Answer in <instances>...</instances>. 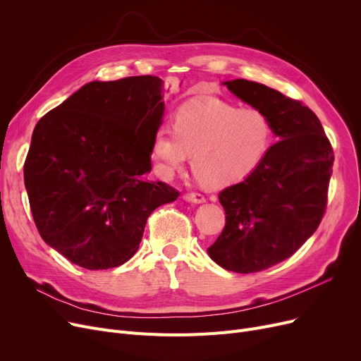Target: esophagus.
I'll list each match as a JSON object with an SVG mask.
<instances>
[{
    "mask_svg": "<svg viewBox=\"0 0 361 361\" xmlns=\"http://www.w3.org/2000/svg\"><path fill=\"white\" fill-rule=\"evenodd\" d=\"M184 199L188 200V202H192V203H203V202H206V197L202 193H197V192L187 193L184 196Z\"/></svg>",
    "mask_w": 361,
    "mask_h": 361,
    "instance_id": "esophagus-1",
    "label": "esophagus"
}]
</instances>
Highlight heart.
<instances>
[{"mask_svg": "<svg viewBox=\"0 0 361 361\" xmlns=\"http://www.w3.org/2000/svg\"><path fill=\"white\" fill-rule=\"evenodd\" d=\"M274 124L260 109H241L222 101L181 105L171 126H159L150 155L162 177H173L192 155V166L209 187L247 178L268 155Z\"/></svg>", "mask_w": 361, "mask_h": 361, "instance_id": "heart-1", "label": "heart"}]
</instances>
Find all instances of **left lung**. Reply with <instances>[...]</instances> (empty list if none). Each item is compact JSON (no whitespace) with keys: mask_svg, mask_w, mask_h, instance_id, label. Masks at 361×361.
<instances>
[{"mask_svg":"<svg viewBox=\"0 0 361 361\" xmlns=\"http://www.w3.org/2000/svg\"><path fill=\"white\" fill-rule=\"evenodd\" d=\"M225 85L267 114L279 137L247 178L219 193L225 226L207 247L224 269L255 274L291 257L317 230L334 150L316 114L301 101L244 79Z\"/></svg>","mask_w":361,"mask_h":361,"instance_id":"1","label":"left lung"}]
</instances>
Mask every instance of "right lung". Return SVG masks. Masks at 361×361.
Returning <instances> with one entry per match:
<instances>
[{"instance_id":"add662e5","label":"right lung","mask_w":361,"mask_h":361,"mask_svg":"<svg viewBox=\"0 0 361 361\" xmlns=\"http://www.w3.org/2000/svg\"><path fill=\"white\" fill-rule=\"evenodd\" d=\"M157 75L90 82L37 121L25 161L32 216L47 244L89 271L139 249L149 215L180 193L145 180L162 124Z\"/></svg>"}]
</instances>
